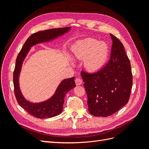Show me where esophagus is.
Returning a JSON list of instances; mask_svg holds the SVG:
<instances>
[{"instance_id": "34e87169", "label": "esophagus", "mask_w": 149, "mask_h": 149, "mask_svg": "<svg viewBox=\"0 0 149 149\" xmlns=\"http://www.w3.org/2000/svg\"><path fill=\"white\" fill-rule=\"evenodd\" d=\"M82 83H83V81L80 78H77L75 79V83L76 85H80L82 84Z\"/></svg>"}]
</instances>
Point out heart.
<instances>
[{
	"label": "heart",
	"mask_w": 149,
	"mask_h": 149,
	"mask_svg": "<svg viewBox=\"0 0 149 149\" xmlns=\"http://www.w3.org/2000/svg\"><path fill=\"white\" fill-rule=\"evenodd\" d=\"M71 51L73 58L84 61L86 69L96 72L105 65L109 50L106 43L89 38L76 42Z\"/></svg>",
	"instance_id": "b5f03b06"
}]
</instances>
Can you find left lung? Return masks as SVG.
<instances>
[{
	"instance_id": "8db88e82",
	"label": "left lung",
	"mask_w": 149,
	"mask_h": 149,
	"mask_svg": "<svg viewBox=\"0 0 149 149\" xmlns=\"http://www.w3.org/2000/svg\"><path fill=\"white\" fill-rule=\"evenodd\" d=\"M110 35L112 40L110 60L95 73L81 72L88 96V111L94 116L114 114L128 102L131 93L130 61L123 44L114 35Z\"/></svg>"
}]
</instances>
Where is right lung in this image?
Wrapping results in <instances>:
<instances>
[{
    "label": "right lung",
    "mask_w": 149,
    "mask_h": 149,
    "mask_svg": "<svg viewBox=\"0 0 149 149\" xmlns=\"http://www.w3.org/2000/svg\"><path fill=\"white\" fill-rule=\"evenodd\" d=\"M71 27L52 29L40 31L31 35L26 40L23 47L18 55L14 71L13 74V81L14 93L19 104L31 116L37 118H49L59 115L63 111L65 96L70 90L76 86L74 78H68L60 83L55 94L49 100L40 103H32L26 101L20 92L19 76L24 58L29 51L30 48L39 43L48 42L66 33Z\"/></svg>",
    "instance_id": "obj_1"
}]
</instances>
